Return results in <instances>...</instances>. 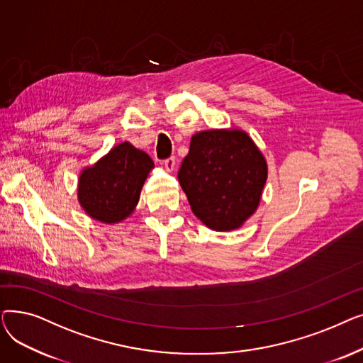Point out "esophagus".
<instances>
[{
  "label": "esophagus",
  "instance_id": "1",
  "mask_svg": "<svg viewBox=\"0 0 363 363\" xmlns=\"http://www.w3.org/2000/svg\"><path fill=\"white\" fill-rule=\"evenodd\" d=\"M163 164H164V167H166L167 172L175 170V167H177V159H175V157H169V159H166V160L163 162Z\"/></svg>",
  "mask_w": 363,
  "mask_h": 363
}]
</instances>
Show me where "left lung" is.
Instances as JSON below:
<instances>
[{"label": "left lung", "instance_id": "obj_1", "mask_svg": "<svg viewBox=\"0 0 363 363\" xmlns=\"http://www.w3.org/2000/svg\"><path fill=\"white\" fill-rule=\"evenodd\" d=\"M178 179L193 213L211 230L228 233L257 211L268 163L241 128L200 130L191 137Z\"/></svg>", "mask_w": 363, "mask_h": 363}]
</instances>
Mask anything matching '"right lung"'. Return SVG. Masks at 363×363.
I'll list each match as a JSON object with an SVG mask.
<instances>
[{"label": "right lung", "mask_w": 363, "mask_h": 363, "mask_svg": "<svg viewBox=\"0 0 363 363\" xmlns=\"http://www.w3.org/2000/svg\"><path fill=\"white\" fill-rule=\"evenodd\" d=\"M152 169L155 163L147 152L123 141L81 170L78 201L91 219L107 225L119 223L135 211Z\"/></svg>", "instance_id": "add662e5"}]
</instances>
